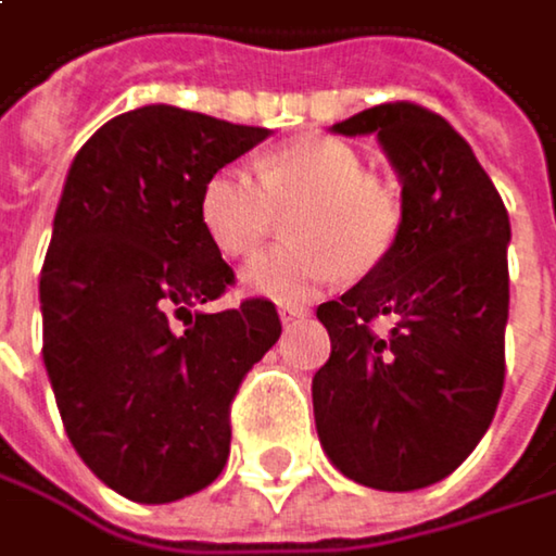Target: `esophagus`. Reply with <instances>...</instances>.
Returning <instances> with one entry per match:
<instances>
[{
  "instance_id": "obj_1",
  "label": "esophagus",
  "mask_w": 556,
  "mask_h": 556,
  "mask_svg": "<svg viewBox=\"0 0 556 556\" xmlns=\"http://www.w3.org/2000/svg\"><path fill=\"white\" fill-rule=\"evenodd\" d=\"M303 316H309L303 306H283V309H280V319H283V326H293V323H300Z\"/></svg>"
}]
</instances>
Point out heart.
<instances>
[{"mask_svg":"<svg viewBox=\"0 0 556 556\" xmlns=\"http://www.w3.org/2000/svg\"><path fill=\"white\" fill-rule=\"evenodd\" d=\"M290 243L260 253L243 287L276 303H303L339 280L388 260L401 233V201L365 159L339 139H300L266 152L256 178L224 165L207 175L198 217L207 240L230 260L250 256L287 214Z\"/></svg>","mask_w":556,"mask_h":556,"instance_id":"1","label":"heart"}]
</instances>
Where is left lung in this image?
Instances as JSON below:
<instances>
[{"label": "left lung", "mask_w": 556, "mask_h": 556, "mask_svg": "<svg viewBox=\"0 0 556 556\" xmlns=\"http://www.w3.org/2000/svg\"><path fill=\"white\" fill-rule=\"evenodd\" d=\"M332 129L378 132L404 181V217L388 260L316 313L332 339L313 378L316 427L349 479L414 492L459 469L495 417L511 224L469 142L440 113L397 100ZM378 318L392 319L384 337Z\"/></svg>", "instance_id": "1"}]
</instances>
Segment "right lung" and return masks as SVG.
Segmentation results:
<instances>
[{
    "label": "right lung",
    "mask_w": 556,
    "mask_h": 556,
    "mask_svg": "<svg viewBox=\"0 0 556 556\" xmlns=\"http://www.w3.org/2000/svg\"><path fill=\"white\" fill-rule=\"evenodd\" d=\"M266 139L178 106H139L74 155L41 266L45 368L87 469L142 505L207 489L230 453V404L283 326L263 296L204 313L233 287L198 198Z\"/></svg>",
    "instance_id": "right-lung-1"
}]
</instances>
